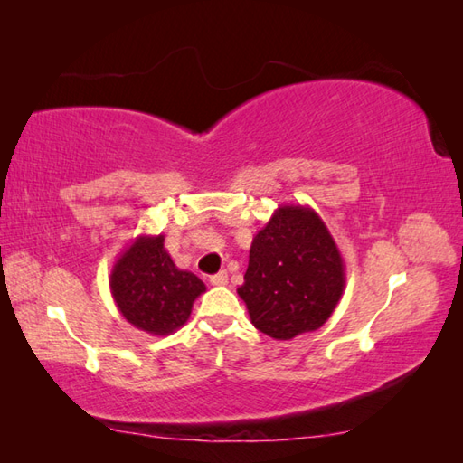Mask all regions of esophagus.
I'll list each match as a JSON object with an SVG mask.
<instances>
[{"label": "esophagus", "mask_w": 463, "mask_h": 463, "mask_svg": "<svg viewBox=\"0 0 463 463\" xmlns=\"http://www.w3.org/2000/svg\"><path fill=\"white\" fill-rule=\"evenodd\" d=\"M226 282H229V274L226 272H219L214 274V277H211V284H214V287H224Z\"/></svg>", "instance_id": "obj_1"}]
</instances>
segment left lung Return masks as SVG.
<instances>
[{
    "instance_id": "1",
    "label": "left lung",
    "mask_w": 463,
    "mask_h": 463,
    "mask_svg": "<svg viewBox=\"0 0 463 463\" xmlns=\"http://www.w3.org/2000/svg\"><path fill=\"white\" fill-rule=\"evenodd\" d=\"M346 287V267L320 214L280 204L254 234L244 284L237 290L254 328L292 340L324 326Z\"/></svg>"
}]
</instances>
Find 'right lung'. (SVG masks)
<instances>
[{"instance_id": "add662e5", "label": "right lung", "mask_w": 463, "mask_h": 463, "mask_svg": "<svg viewBox=\"0 0 463 463\" xmlns=\"http://www.w3.org/2000/svg\"><path fill=\"white\" fill-rule=\"evenodd\" d=\"M109 287L123 318L153 336L184 326L204 282L181 270L165 250L163 234H141L113 264Z\"/></svg>"}]
</instances>
